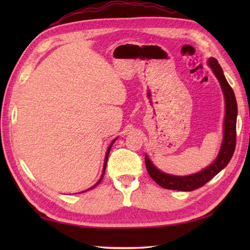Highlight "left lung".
Returning a JSON list of instances; mask_svg holds the SVG:
<instances>
[{
    "mask_svg": "<svg viewBox=\"0 0 250 250\" xmlns=\"http://www.w3.org/2000/svg\"><path fill=\"white\" fill-rule=\"evenodd\" d=\"M208 65L215 76L219 81V83L225 95L226 101V116L224 124V141H222L220 151L216 160L209 167L202 169L201 172L188 176H174L163 173L153 166L149 158L145 156V164L148 174L155 182L164 189H172L179 191H192L204 186L207 182L216 176L221 169H224L234 153L236 144V117H237V103L233 89L227 82L221 66L215 58H209Z\"/></svg>",
    "mask_w": 250,
    "mask_h": 250,
    "instance_id": "8db88e82",
    "label": "left lung"
}]
</instances>
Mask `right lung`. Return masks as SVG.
I'll return each mask as SVG.
<instances>
[{
    "label": "right lung",
    "instance_id": "right-lung-1",
    "mask_svg": "<svg viewBox=\"0 0 250 250\" xmlns=\"http://www.w3.org/2000/svg\"><path fill=\"white\" fill-rule=\"evenodd\" d=\"M117 139H115L113 142H111V144L109 145V147H108V149H107V151H106V156H105V161H104V167H103V173H102V176H101V178L99 179V182L97 183V184H95L94 186H93V187H91V188H89L88 190H90V189H92V188H94V187H97V186L100 184V182H101V180H102V178H103V176H104V173H105V169H106V164H107V159H108V155H109V151H110V148H111V145H113L114 144V143H115V141H116ZM87 191V190H86Z\"/></svg>",
    "mask_w": 250,
    "mask_h": 250
}]
</instances>
